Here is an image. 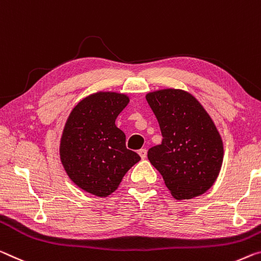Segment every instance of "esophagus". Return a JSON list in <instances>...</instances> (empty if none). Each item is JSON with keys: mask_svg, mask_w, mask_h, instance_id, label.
I'll return each instance as SVG.
<instances>
[{"mask_svg": "<svg viewBox=\"0 0 261 261\" xmlns=\"http://www.w3.org/2000/svg\"><path fill=\"white\" fill-rule=\"evenodd\" d=\"M138 154L140 155V158L142 159H145L147 155V151L145 150V148H140V150L138 151Z\"/></svg>", "mask_w": 261, "mask_h": 261, "instance_id": "1", "label": "esophagus"}]
</instances>
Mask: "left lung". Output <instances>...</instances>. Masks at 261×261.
I'll return each instance as SVG.
<instances>
[{
	"label": "left lung",
	"instance_id": "left-lung-1",
	"mask_svg": "<svg viewBox=\"0 0 261 261\" xmlns=\"http://www.w3.org/2000/svg\"><path fill=\"white\" fill-rule=\"evenodd\" d=\"M158 119L163 142L147 158L176 200L205 193L216 181L223 163V142L212 117L192 94L161 89L146 94Z\"/></svg>",
	"mask_w": 261,
	"mask_h": 261
}]
</instances>
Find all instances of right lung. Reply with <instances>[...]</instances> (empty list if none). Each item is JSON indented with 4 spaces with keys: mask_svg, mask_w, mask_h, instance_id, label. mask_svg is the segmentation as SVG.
<instances>
[{
    "mask_svg": "<svg viewBox=\"0 0 261 261\" xmlns=\"http://www.w3.org/2000/svg\"><path fill=\"white\" fill-rule=\"evenodd\" d=\"M129 96L114 92L89 95L74 107L60 140V160L79 188L106 197L118 188L140 156L127 150L125 135L115 121Z\"/></svg>",
    "mask_w": 261,
    "mask_h": 261,
    "instance_id": "1",
    "label": "right lung"
}]
</instances>
